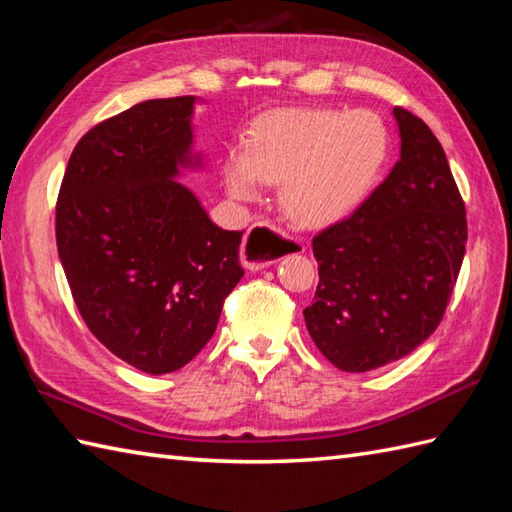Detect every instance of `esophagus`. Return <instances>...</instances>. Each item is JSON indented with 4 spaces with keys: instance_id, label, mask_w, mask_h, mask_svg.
I'll list each match as a JSON object with an SVG mask.
<instances>
[{
    "instance_id": "obj_1",
    "label": "esophagus",
    "mask_w": 512,
    "mask_h": 512,
    "mask_svg": "<svg viewBox=\"0 0 512 512\" xmlns=\"http://www.w3.org/2000/svg\"><path fill=\"white\" fill-rule=\"evenodd\" d=\"M286 248L288 242L275 231V226L266 222L253 224L248 228L242 244V264L248 270H262L275 264L286 253Z\"/></svg>"
}]
</instances>
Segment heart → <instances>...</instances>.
<instances>
[{
  "instance_id": "1",
  "label": "heart",
  "mask_w": 512,
  "mask_h": 512,
  "mask_svg": "<svg viewBox=\"0 0 512 512\" xmlns=\"http://www.w3.org/2000/svg\"><path fill=\"white\" fill-rule=\"evenodd\" d=\"M387 151V127L369 110H279L259 118L246 151L226 156L224 182L235 200H255L259 184L281 182L290 220L323 228L367 198Z\"/></svg>"
}]
</instances>
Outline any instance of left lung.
I'll list each match as a JSON object with an SVG mask.
<instances>
[{"mask_svg":"<svg viewBox=\"0 0 512 512\" xmlns=\"http://www.w3.org/2000/svg\"><path fill=\"white\" fill-rule=\"evenodd\" d=\"M400 160L358 209L312 239L314 345L343 372L407 356L436 332L458 281L466 211L447 156L422 118L394 107Z\"/></svg>","mask_w":512,"mask_h":512,"instance_id":"8db88e82","label":"left lung"}]
</instances>
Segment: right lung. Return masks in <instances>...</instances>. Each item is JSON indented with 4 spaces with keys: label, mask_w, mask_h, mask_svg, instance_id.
<instances>
[{
    "label": "right lung",
    "mask_w": 512,
    "mask_h": 512,
    "mask_svg": "<svg viewBox=\"0 0 512 512\" xmlns=\"http://www.w3.org/2000/svg\"><path fill=\"white\" fill-rule=\"evenodd\" d=\"M195 96L138 103L76 143L57 200V248L90 332L145 374L209 343L244 277L242 231L211 222L176 178L193 154Z\"/></svg>",
    "instance_id": "add662e5"
}]
</instances>
